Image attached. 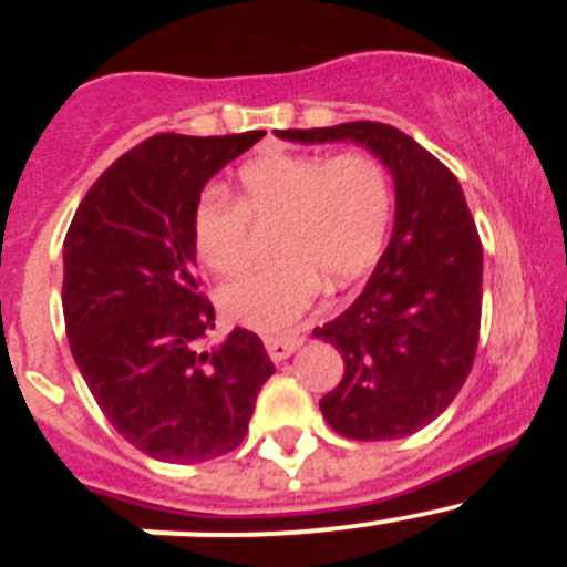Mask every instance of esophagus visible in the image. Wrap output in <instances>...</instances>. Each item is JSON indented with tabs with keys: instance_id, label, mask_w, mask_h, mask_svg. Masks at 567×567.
Masks as SVG:
<instances>
[{
	"instance_id": "34e87169",
	"label": "esophagus",
	"mask_w": 567,
	"mask_h": 567,
	"mask_svg": "<svg viewBox=\"0 0 567 567\" xmlns=\"http://www.w3.org/2000/svg\"><path fill=\"white\" fill-rule=\"evenodd\" d=\"M301 346L299 337H268L266 340V351L274 362H285L296 348Z\"/></svg>"
}]
</instances>
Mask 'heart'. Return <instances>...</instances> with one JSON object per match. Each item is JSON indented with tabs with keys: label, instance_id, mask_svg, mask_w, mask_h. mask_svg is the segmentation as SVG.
Returning a JSON list of instances; mask_svg holds the SVG:
<instances>
[{
	"label": "heart",
	"instance_id": "obj_1",
	"mask_svg": "<svg viewBox=\"0 0 567 567\" xmlns=\"http://www.w3.org/2000/svg\"><path fill=\"white\" fill-rule=\"evenodd\" d=\"M390 219V175L375 156L279 153L241 167L236 197L221 186L199 194L192 244L205 268L233 274L247 260L248 221H277L271 251L279 260L230 279L219 290V307L247 329L279 334L316 301L320 279L346 288L379 260Z\"/></svg>",
	"mask_w": 567,
	"mask_h": 567
}]
</instances>
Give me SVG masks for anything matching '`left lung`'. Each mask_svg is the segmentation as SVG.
<instances>
[{
  "instance_id": "1",
  "label": "left lung",
  "mask_w": 567,
  "mask_h": 567,
  "mask_svg": "<svg viewBox=\"0 0 567 567\" xmlns=\"http://www.w3.org/2000/svg\"><path fill=\"white\" fill-rule=\"evenodd\" d=\"M277 136L359 142L394 177L390 247L359 299L312 334L346 364L320 400L331 431L353 442L411 436L453 403L477 353L483 244L458 177L409 134L373 120Z\"/></svg>"
}]
</instances>
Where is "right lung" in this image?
I'll list each match as a JSON object with an SVG mask.
<instances>
[{
    "instance_id": "1",
    "label": "right lung",
    "mask_w": 567,
    "mask_h": 567,
    "mask_svg": "<svg viewBox=\"0 0 567 567\" xmlns=\"http://www.w3.org/2000/svg\"><path fill=\"white\" fill-rule=\"evenodd\" d=\"M262 134L151 136L93 183L68 227L71 353L114 431L156 461L233 453L274 373L249 329L203 348L216 316L199 293L192 244L205 183Z\"/></svg>"
}]
</instances>
